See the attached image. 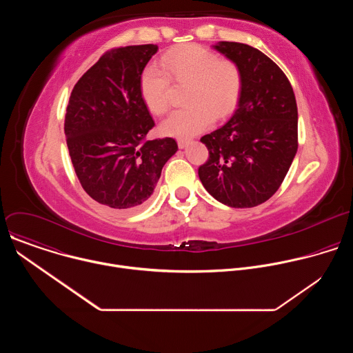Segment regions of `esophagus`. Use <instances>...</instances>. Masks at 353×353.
I'll use <instances>...</instances> for the list:
<instances>
[{
    "mask_svg": "<svg viewBox=\"0 0 353 353\" xmlns=\"http://www.w3.org/2000/svg\"><path fill=\"white\" fill-rule=\"evenodd\" d=\"M188 143H190V139H185V138H179V139H177V145H179L180 149L185 148Z\"/></svg>",
    "mask_w": 353,
    "mask_h": 353,
    "instance_id": "esophagus-1",
    "label": "esophagus"
}]
</instances>
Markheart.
Here are the masks:
<instances>
[{
  "instance_id": "heart-1",
  "label": "heart",
  "mask_w": 353,
  "mask_h": 353,
  "mask_svg": "<svg viewBox=\"0 0 353 353\" xmlns=\"http://www.w3.org/2000/svg\"><path fill=\"white\" fill-rule=\"evenodd\" d=\"M161 68L149 65L141 74L139 89L146 108L155 114L169 109L170 82L176 86L188 85L185 103L190 105L162 121L163 134L191 137L234 110L241 89L240 71L234 63L219 60L205 47L188 44L166 53L161 59Z\"/></svg>"
}]
</instances>
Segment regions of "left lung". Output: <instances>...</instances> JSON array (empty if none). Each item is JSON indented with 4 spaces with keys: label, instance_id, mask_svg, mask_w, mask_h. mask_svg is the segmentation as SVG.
Wrapping results in <instances>:
<instances>
[{
    "label": "left lung",
    "instance_id": "left-lung-1",
    "mask_svg": "<svg viewBox=\"0 0 353 353\" xmlns=\"http://www.w3.org/2000/svg\"><path fill=\"white\" fill-rule=\"evenodd\" d=\"M241 77L232 119L201 138L210 152L198 176L219 203L253 208L281 187L297 152V106L283 71L260 50L244 43L214 46Z\"/></svg>",
    "mask_w": 353,
    "mask_h": 353
}]
</instances>
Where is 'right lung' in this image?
I'll list each match as a JSON object with an SVG mask.
<instances>
[{
    "instance_id": "right-lung-1",
    "label": "right lung",
    "mask_w": 353,
    "mask_h": 353,
    "mask_svg": "<svg viewBox=\"0 0 353 353\" xmlns=\"http://www.w3.org/2000/svg\"><path fill=\"white\" fill-rule=\"evenodd\" d=\"M157 44L106 52L75 83L64 131L82 188L99 204L137 211L152 195L162 168L176 154L173 138L148 141L155 125L139 79Z\"/></svg>"
}]
</instances>
